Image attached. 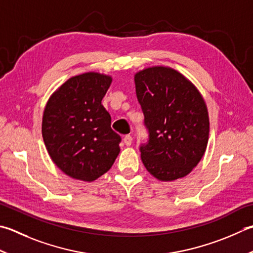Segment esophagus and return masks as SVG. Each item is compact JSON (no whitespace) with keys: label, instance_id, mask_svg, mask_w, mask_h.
Returning <instances> with one entry per match:
<instances>
[{"label":"esophagus","instance_id":"34e87169","mask_svg":"<svg viewBox=\"0 0 253 253\" xmlns=\"http://www.w3.org/2000/svg\"><path fill=\"white\" fill-rule=\"evenodd\" d=\"M124 143H125L126 146H130L132 143V138L130 135H126L124 137Z\"/></svg>","mask_w":253,"mask_h":253}]
</instances>
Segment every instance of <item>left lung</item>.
<instances>
[{
    "label": "left lung",
    "instance_id": "1",
    "mask_svg": "<svg viewBox=\"0 0 253 253\" xmlns=\"http://www.w3.org/2000/svg\"><path fill=\"white\" fill-rule=\"evenodd\" d=\"M136 94L149 132L140 146L147 171L160 181L189 174L204 156L210 136L204 98L172 68L151 67L135 74Z\"/></svg>",
    "mask_w": 253,
    "mask_h": 253
}]
</instances>
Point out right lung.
<instances>
[{
  "label": "right lung",
  "mask_w": 253,
  "mask_h": 253,
  "mask_svg": "<svg viewBox=\"0 0 253 253\" xmlns=\"http://www.w3.org/2000/svg\"><path fill=\"white\" fill-rule=\"evenodd\" d=\"M111 83L105 74H79L64 82L44 107L42 132L47 151L73 179L96 180L121 151V136L111 128V115L102 105Z\"/></svg>",
  "instance_id": "1"
}]
</instances>
